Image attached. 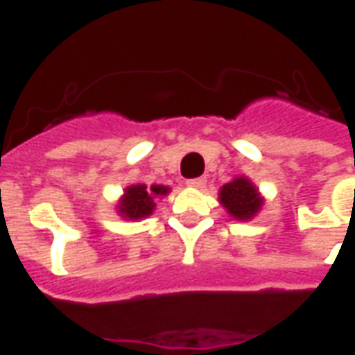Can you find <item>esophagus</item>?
Masks as SVG:
<instances>
[{
	"instance_id": "34e87169",
	"label": "esophagus",
	"mask_w": 355,
	"mask_h": 355,
	"mask_svg": "<svg viewBox=\"0 0 355 355\" xmlns=\"http://www.w3.org/2000/svg\"><path fill=\"white\" fill-rule=\"evenodd\" d=\"M187 185L189 187H195V189H202L206 185L205 178H195V180H187Z\"/></svg>"
}]
</instances>
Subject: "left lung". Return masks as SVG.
<instances>
[{
  "label": "left lung",
  "mask_w": 355,
  "mask_h": 355,
  "mask_svg": "<svg viewBox=\"0 0 355 355\" xmlns=\"http://www.w3.org/2000/svg\"><path fill=\"white\" fill-rule=\"evenodd\" d=\"M220 202L235 220H250L260 212L263 198L260 197L258 189L254 187L250 180L235 178L233 182L225 183L220 189Z\"/></svg>",
  "instance_id": "left-lung-1"
}]
</instances>
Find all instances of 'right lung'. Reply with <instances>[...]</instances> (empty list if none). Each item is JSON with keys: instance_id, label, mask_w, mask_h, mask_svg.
Here are the masks:
<instances>
[{"instance_id": "obj_1", "label": "right lung", "mask_w": 355, "mask_h": 355, "mask_svg": "<svg viewBox=\"0 0 355 355\" xmlns=\"http://www.w3.org/2000/svg\"><path fill=\"white\" fill-rule=\"evenodd\" d=\"M166 193H170V187H164V185H150V187L143 185V183L130 185L124 191V197L120 198V202H118V214L125 220L147 218L157 206L155 198L162 197Z\"/></svg>"}]
</instances>
